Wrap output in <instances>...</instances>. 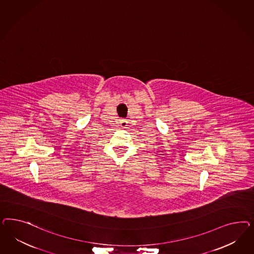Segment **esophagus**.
Listing matches in <instances>:
<instances>
[{
	"instance_id": "34e87169",
	"label": "esophagus",
	"mask_w": 254,
	"mask_h": 254,
	"mask_svg": "<svg viewBox=\"0 0 254 254\" xmlns=\"http://www.w3.org/2000/svg\"><path fill=\"white\" fill-rule=\"evenodd\" d=\"M120 126H121L122 127H126L127 126V121L126 119H122V120H120Z\"/></svg>"
}]
</instances>
